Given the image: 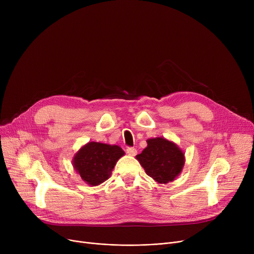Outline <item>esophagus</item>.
<instances>
[{
    "mask_svg": "<svg viewBox=\"0 0 254 254\" xmlns=\"http://www.w3.org/2000/svg\"><path fill=\"white\" fill-rule=\"evenodd\" d=\"M127 153L130 156H135L137 154V150H136V148L128 147V148H127Z\"/></svg>",
    "mask_w": 254,
    "mask_h": 254,
    "instance_id": "obj_1",
    "label": "esophagus"
}]
</instances>
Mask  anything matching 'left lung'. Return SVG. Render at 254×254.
<instances>
[{"instance_id": "obj_1", "label": "left lung", "mask_w": 254, "mask_h": 254, "mask_svg": "<svg viewBox=\"0 0 254 254\" xmlns=\"http://www.w3.org/2000/svg\"><path fill=\"white\" fill-rule=\"evenodd\" d=\"M146 174L159 184L174 181L183 170L185 156L179 146L166 138L147 140V147L136 155Z\"/></svg>"}]
</instances>
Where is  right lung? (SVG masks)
<instances>
[{"instance_id":"add662e5","label":"right lung","mask_w":254,"mask_h":254,"mask_svg":"<svg viewBox=\"0 0 254 254\" xmlns=\"http://www.w3.org/2000/svg\"><path fill=\"white\" fill-rule=\"evenodd\" d=\"M125 151L117 145L88 142L74 155L72 165L81 179L90 186H97L111 176L118 159Z\"/></svg>"}]
</instances>
